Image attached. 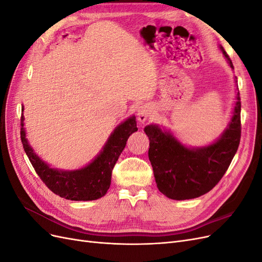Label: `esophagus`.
Listing matches in <instances>:
<instances>
[{
    "mask_svg": "<svg viewBox=\"0 0 262 262\" xmlns=\"http://www.w3.org/2000/svg\"><path fill=\"white\" fill-rule=\"evenodd\" d=\"M152 114V107L149 105H143L138 109V119L141 123L146 122L148 117Z\"/></svg>",
    "mask_w": 262,
    "mask_h": 262,
    "instance_id": "obj_1",
    "label": "esophagus"
}]
</instances>
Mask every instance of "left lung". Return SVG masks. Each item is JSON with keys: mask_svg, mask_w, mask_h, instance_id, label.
<instances>
[{"mask_svg": "<svg viewBox=\"0 0 262 262\" xmlns=\"http://www.w3.org/2000/svg\"><path fill=\"white\" fill-rule=\"evenodd\" d=\"M220 49L234 70L223 47L220 46ZM144 132L149 140L148 158L156 185L164 195L172 200H188L209 192L224 176L239 145L241 97L237 85L231 120L212 143L187 146L170 130L153 123L146 125Z\"/></svg>", "mask_w": 262, "mask_h": 262, "instance_id": "8db88e82", "label": "left lung"}]
</instances>
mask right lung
Returning a JSON list of instances; mask_svg holds the SVG:
<instances>
[{"instance_id":"obj_1","label":"right lung","mask_w":262,"mask_h":262,"mask_svg":"<svg viewBox=\"0 0 262 262\" xmlns=\"http://www.w3.org/2000/svg\"><path fill=\"white\" fill-rule=\"evenodd\" d=\"M24 112V107H23ZM24 114L20 119V138L24 149L38 176L52 192L72 201H92L104 196L112 182V172L132 133L137 132L136 116L125 119L110 134L94 160L78 169L53 168L35 153L26 138Z\"/></svg>"}]
</instances>
